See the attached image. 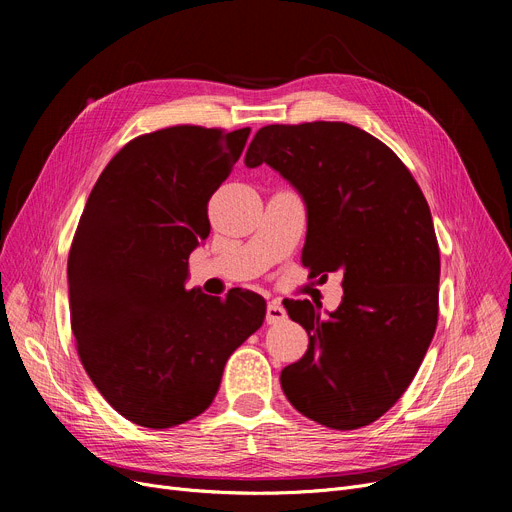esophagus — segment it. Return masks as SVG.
Listing matches in <instances>:
<instances>
[{
    "label": "esophagus",
    "mask_w": 512,
    "mask_h": 512,
    "mask_svg": "<svg viewBox=\"0 0 512 512\" xmlns=\"http://www.w3.org/2000/svg\"><path fill=\"white\" fill-rule=\"evenodd\" d=\"M286 319V309L280 303H270L265 311V321L267 324H280V321Z\"/></svg>",
    "instance_id": "34e87169"
}]
</instances>
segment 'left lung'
I'll use <instances>...</instances> for the list:
<instances>
[{"mask_svg":"<svg viewBox=\"0 0 512 512\" xmlns=\"http://www.w3.org/2000/svg\"><path fill=\"white\" fill-rule=\"evenodd\" d=\"M261 164L305 201L309 276L338 274L344 288L328 317L309 301L284 305L309 348L282 369V390L311 421L369 425L409 388L436 332L440 249L429 205L390 147L344 122L259 128L245 166Z\"/></svg>","mask_w":512,"mask_h":512,"instance_id":"left-lung-1","label":"left lung"}]
</instances>
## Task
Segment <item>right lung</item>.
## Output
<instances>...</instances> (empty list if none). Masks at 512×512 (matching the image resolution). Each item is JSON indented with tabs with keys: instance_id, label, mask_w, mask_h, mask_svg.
Segmentation results:
<instances>
[{
	"instance_id": "add662e5",
	"label": "right lung",
	"mask_w": 512,
	"mask_h": 512,
	"mask_svg": "<svg viewBox=\"0 0 512 512\" xmlns=\"http://www.w3.org/2000/svg\"><path fill=\"white\" fill-rule=\"evenodd\" d=\"M251 128L170 126L124 145L87 199L68 255L80 363L128 421L166 429L201 415L228 357L257 332L265 301L186 290L188 255L209 236L207 203Z\"/></svg>"
}]
</instances>
